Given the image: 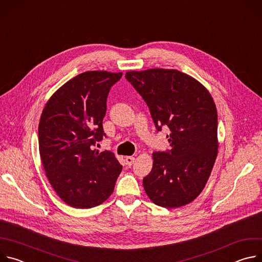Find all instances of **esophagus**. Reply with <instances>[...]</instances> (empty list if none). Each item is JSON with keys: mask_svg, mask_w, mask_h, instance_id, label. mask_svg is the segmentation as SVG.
I'll use <instances>...</instances> for the list:
<instances>
[{"mask_svg": "<svg viewBox=\"0 0 262 262\" xmlns=\"http://www.w3.org/2000/svg\"><path fill=\"white\" fill-rule=\"evenodd\" d=\"M125 161H126V164L128 166H132L134 163H135V158L134 157H126L125 158Z\"/></svg>", "mask_w": 262, "mask_h": 262, "instance_id": "1", "label": "esophagus"}]
</instances>
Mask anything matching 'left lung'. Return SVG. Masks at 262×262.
Listing matches in <instances>:
<instances>
[{"instance_id": "8db88e82", "label": "left lung", "mask_w": 262, "mask_h": 262, "mask_svg": "<svg viewBox=\"0 0 262 262\" xmlns=\"http://www.w3.org/2000/svg\"><path fill=\"white\" fill-rule=\"evenodd\" d=\"M126 80L150 110L158 130L167 125L171 149L154 152L144 190L155 204L175 208L203 191L217 156V113L209 91L176 69L127 71Z\"/></svg>"}]
</instances>
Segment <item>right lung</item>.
Masks as SVG:
<instances>
[{
    "mask_svg": "<svg viewBox=\"0 0 262 262\" xmlns=\"http://www.w3.org/2000/svg\"><path fill=\"white\" fill-rule=\"evenodd\" d=\"M122 72L91 70L61 86L46 103L38 125L46 175L68 205L91 208L114 191L122 166L111 151L92 146L104 136L102 119L111 87Z\"/></svg>",
    "mask_w": 262,
    "mask_h": 262,
    "instance_id": "add662e5",
    "label": "right lung"
}]
</instances>
